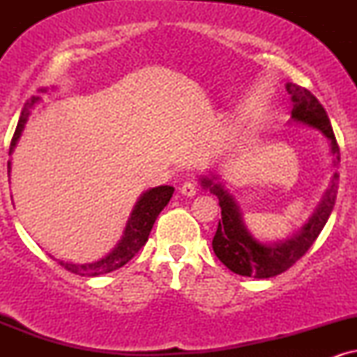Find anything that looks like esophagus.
Wrapping results in <instances>:
<instances>
[{
  "label": "esophagus",
  "instance_id": "esophagus-1",
  "mask_svg": "<svg viewBox=\"0 0 357 357\" xmlns=\"http://www.w3.org/2000/svg\"><path fill=\"white\" fill-rule=\"evenodd\" d=\"M183 196H195L196 195V184L192 181H184L183 186L179 188Z\"/></svg>",
  "mask_w": 357,
  "mask_h": 357
}]
</instances>
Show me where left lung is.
Returning <instances> with one entry per match:
<instances>
[{
  "instance_id": "8db88e82",
  "label": "left lung",
  "mask_w": 357,
  "mask_h": 357,
  "mask_svg": "<svg viewBox=\"0 0 357 357\" xmlns=\"http://www.w3.org/2000/svg\"><path fill=\"white\" fill-rule=\"evenodd\" d=\"M290 100H292V119L297 122L315 127L322 130L326 137L331 141V151L335 155V165H339V144L335 141L333 126L327 117L326 109L315 99L312 92L297 84H287ZM339 176L335 173L331 181L329 190L324 195L322 203L315 210L309 223L301 231L290 236L289 240L278 241V243H260L245 230L241 223L235 199L221 184L213 183L211 179H203V186L210 188L213 195L218 198L221 208V220L213 236V252L227 265L231 272L243 277L253 278H268L285 272L305 255L307 250L314 245L317 236L321 235L322 228L326 227L331 213L335 204L337 195Z\"/></svg>"
}]
</instances>
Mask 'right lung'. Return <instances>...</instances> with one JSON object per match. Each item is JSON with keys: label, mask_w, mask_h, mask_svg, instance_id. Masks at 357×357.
Wrapping results in <instances>:
<instances>
[{"label": "right lung", "mask_w": 357, "mask_h": 357, "mask_svg": "<svg viewBox=\"0 0 357 357\" xmlns=\"http://www.w3.org/2000/svg\"><path fill=\"white\" fill-rule=\"evenodd\" d=\"M38 100V97H33L30 104L22 110V117H20L18 126L13 134L10 144V154L13 153L16 141L20 139L24 122H26L28 114L30 110L28 107L35 104ZM8 169H10V162H8ZM174 188L173 186H158L153 190L146 191L144 195L139 198V202L134 206L132 213H130V218L127 221V227L122 240L119 241L117 247L109 253L107 257L102 258L99 261H93V264H85V265H77V264H68V261H59L61 267H65L68 272L77 273L82 277H97L104 275V273L114 272V270L121 268L122 265H126L127 261L132 260L134 255L146 245L147 238H149V233L153 230V225L155 218L159 216V213L165 210V206L169 203L171 196H173Z\"/></svg>", "instance_id": "1"}]
</instances>
